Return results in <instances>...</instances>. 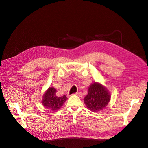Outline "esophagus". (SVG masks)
Here are the masks:
<instances>
[{
	"label": "esophagus",
	"instance_id": "esophagus-1",
	"mask_svg": "<svg viewBox=\"0 0 148 148\" xmlns=\"http://www.w3.org/2000/svg\"><path fill=\"white\" fill-rule=\"evenodd\" d=\"M74 95H77V96H79V97H82V94L81 93V92H76V93H75Z\"/></svg>",
	"mask_w": 148,
	"mask_h": 148
}]
</instances>
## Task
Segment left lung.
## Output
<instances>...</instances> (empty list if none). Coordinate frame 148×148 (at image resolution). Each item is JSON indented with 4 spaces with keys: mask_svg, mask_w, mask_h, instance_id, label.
Returning a JSON list of instances; mask_svg holds the SVG:
<instances>
[{
    "mask_svg": "<svg viewBox=\"0 0 148 148\" xmlns=\"http://www.w3.org/2000/svg\"><path fill=\"white\" fill-rule=\"evenodd\" d=\"M88 95L84 98V102L89 110L98 112L105 108L109 102L110 95L107 89L97 83L89 87Z\"/></svg>",
    "mask_w": 148,
    "mask_h": 148,
    "instance_id": "left-lung-1",
    "label": "left lung"
}]
</instances>
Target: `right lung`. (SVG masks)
Returning a JSON list of instances; mask_svg holds the SVG:
<instances>
[{"label":"right lung","mask_w":148,"mask_h":148,"mask_svg":"<svg viewBox=\"0 0 148 148\" xmlns=\"http://www.w3.org/2000/svg\"><path fill=\"white\" fill-rule=\"evenodd\" d=\"M66 99L65 95L58 96L56 95V89L52 87H49L43 96L42 104L49 110H57L60 108Z\"/></svg>","instance_id":"obj_1"}]
</instances>
